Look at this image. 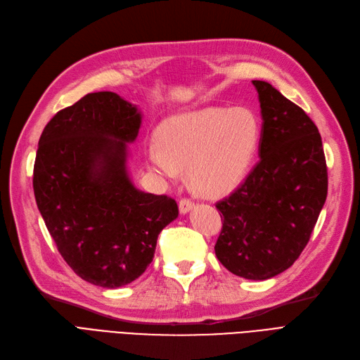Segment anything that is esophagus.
<instances>
[{
    "mask_svg": "<svg viewBox=\"0 0 360 360\" xmlns=\"http://www.w3.org/2000/svg\"><path fill=\"white\" fill-rule=\"evenodd\" d=\"M193 207H195V202H193V201H191V200H188V198H183V200L180 201V204H179L180 213H183V214L189 213Z\"/></svg>",
    "mask_w": 360,
    "mask_h": 360,
    "instance_id": "34e87169",
    "label": "esophagus"
}]
</instances>
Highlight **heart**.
<instances>
[{
    "mask_svg": "<svg viewBox=\"0 0 360 360\" xmlns=\"http://www.w3.org/2000/svg\"><path fill=\"white\" fill-rule=\"evenodd\" d=\"M147 162L167 180L189 169L193 191L205 198L229 195L249 176L260 125L245 107H208L171 116L156 129Z\"/></svg>",
    "mask_w": 360,
    "mask_h": 360,
    "instance_id": "heart-1",
    "label": "heart"
}]
</instances>
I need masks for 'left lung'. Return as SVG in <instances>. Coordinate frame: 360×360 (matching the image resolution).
I'll return each mask as SVG.
<instances>
[{
    "label": "left lung",
    "instance_id": "left-lung-1",
    "mask_svg": "<svg viewBox=\"0 0 360 360\" xmlns=\"http://www.w3.org/2000/svg\"><path fill=\"white\" fill-rule=\"evenodd\" d=\"M262 132L259 162L240 188L216 204L220 264L247 280L276 277L311 237L328 195L321 137L305 111L268 82L253 80Z\"/></svg>",
    "mask_w": 360,
    "mask_h": 360
}]
</instances>
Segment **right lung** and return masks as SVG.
Returning <instances> with one entry per match:
<instances>
[{"label":"right lung","instance_id":"obj_1","mask_svg":"<svg viewBox=\"0 0 360 360\" xmlns=\"http://www.w3.org/2000/svg\"><path fill=\"white\" fill-rule=\"evenodd\" d=\"M139 108L115 92H94L47 123L34 164L37 207L60 256L79 277L117 289L153 260L158 235L179 216L167 195L132 184L128 143Z\"/></svg>","mask_w":360,"mask_h":360}]
</instances>
